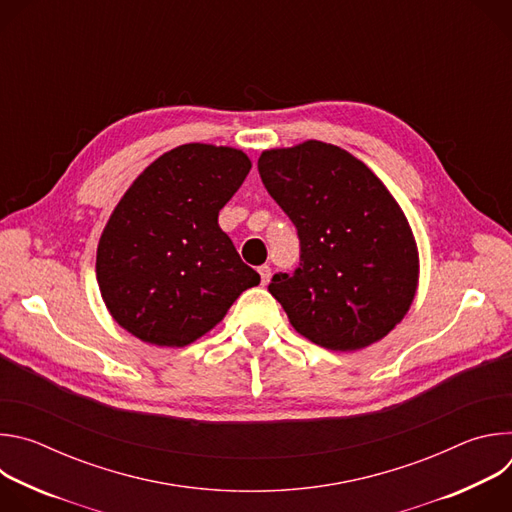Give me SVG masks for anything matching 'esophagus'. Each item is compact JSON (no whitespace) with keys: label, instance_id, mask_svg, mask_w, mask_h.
<instances>
[{"label":"esophagus","instance_id":"34e87169","mask_svg":"<svg viewBox=\"0 0 512 512\" xmlns=\"http://www.w3.org/2000/svg\"><path fill=\"white\" fill-rule=\"evenodd\" d=\"M257 271H259V275H261V283L267 285L269 279H271V267H269V265H261Z\"/></svg>","mask_w":512,"mask_h":512}]
</instances>
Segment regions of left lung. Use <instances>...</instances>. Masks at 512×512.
Returning a JSON list of instances; mask_svg holds the SVG:
<instances>
[{
	"label": "left lung",
	"mask_w": 512,
	"mask_h": 512,
	"mask_svg": "<svg viewBox=\"0 0 512 512\" xmlns=\"http://www.w3.org/2000/svg\"><path fill=\"white\" fill-rule=\"evenodd\" d=\"M257 168L300 237L296 273H275L269 283L289 324L340 352L385 338L419 283L417 243L387 186L367 164L318 139L265 150Z\"/></svg>",
	"instance_id": "8db88e82"
}]
</instances>
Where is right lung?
I'll use <instances>...</instances> for the list:
<instances>
[{
  "label": "right lung",
  "instance_id": "obj_1",
  "mask_svg": "<svg viewBox=\"0 0 512 512\" xmlns=\"http://www.w3.org/2000/svg\"><path fill=\"white\" fill-rule=\"evenodd\" d=\"M249 170V156L229 145L184 143L133 180L97 247L101 298L123 330L188 346L261 281L218 227Z\"/></svg>",
  "mask_w": 512,
  "mask_h": 512
}]
</instances>
